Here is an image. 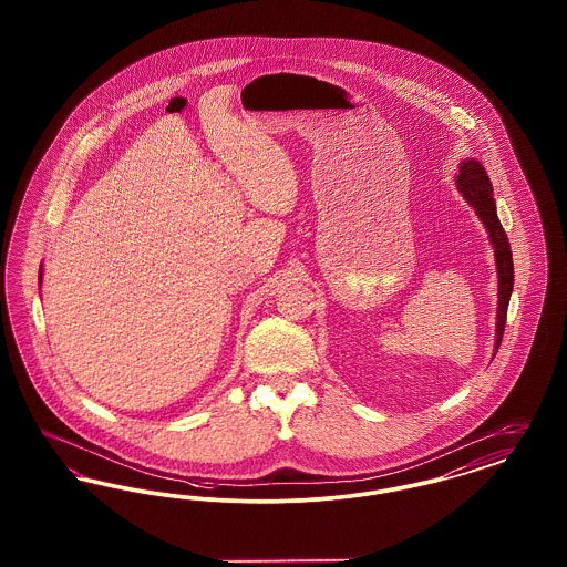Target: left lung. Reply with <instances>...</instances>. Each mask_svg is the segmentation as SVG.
<instances>
[{
    "instance_id": "obj_1",
    "label": "left lung",
    "mask_w": 567,
    "mask_h": 567,
    "mask_svg": "<svg viewBox=\"0 0 567 567\" xmlns=\"http://www.w3.org/2000/svg\"><path fill=\"white\" fill-rule=\"evenodd\" d=\"M457 189L463 193L467 204L481 216L485 223L488 238L495 248V264H497V278H499V306H497V340H495V352L502 344L504 327H506V315H508V303H511V293L514 285L513 250L508 236L497 218L495 213V202H493V187L486 176L485 167L474 159L461 163L457 176Z\"/></svg>"
}]
</instances>
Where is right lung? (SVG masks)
Returning a JSON list of instances; mask_svg holds the SVG:
<instances>
[{"label":"right lung","instance_id":"add662e5","mask_svg":"<svg viewBox=\"0 0 567 567\" xmlns=\"http://www.w3.org/2000/svg\"><path fill=\"white\" fill-rule=\"evenodd\" d=\"M38 278H42V268H40V274H38ZM42 282V280H40Z\"/></svg>","mask_w":567,"mask_h":567}]
</instances>
